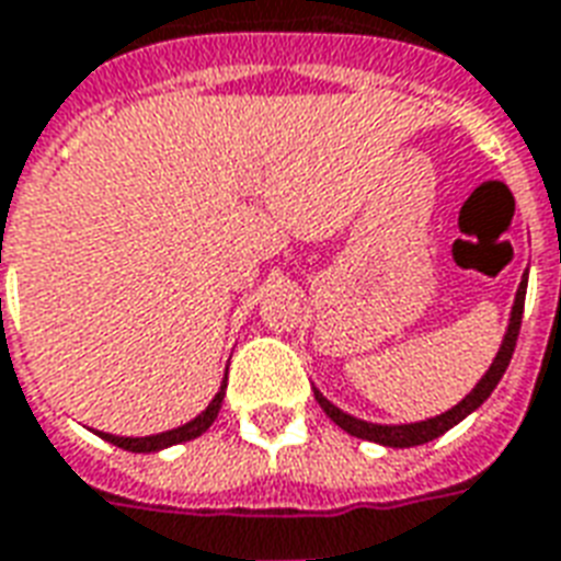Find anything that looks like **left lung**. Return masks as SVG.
Masks as SVG:
<instances>
[{
	"label": "left lung",
	"instance_id": "1",
	"mask_svg": "<svg viewBox=\"0 0 561 561\" xmlns=\"http://www.w3.org/2000/svg\"><path fill=\"white\" fill-rule=\"evenodd\" d=\"M526 282H529V270L524 273V279H520V288L514 294V306L512 314H508V327H505V335H502V344L496 356H493L491 368L481 375V380L472 386L467 396L460 398L458 404L446 413H439V416L422 419V422H404V425H380V422H365V419H356L351 413H344L342 408H335L330 398H323L321 389H314V401L321 404V410L327 416L333 419L335 425L342 431H347L351 437L368 439V443H377V446H389V449H410V446H422V443H431V439H437L439 434H446L449 428H455L458 422L470 416L472 410H479L491 392L496 389V383L505 375V368L512 363L514 354V344H517V333H520V321H524V300H526Z\"/></svg>",
	"mask_w": 561,
	"mask_h": 561
}]
</instances>
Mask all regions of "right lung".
<instances>
[{"label":"right lung","instance_id":"obj_1","mask_svg":"<svg viewBox=\"0 0 561 561\" xmlns=\"http://www.w3.org/2000/svg\"><path fill=\"white\" fill-rule=\"evenodd\" d=\"M226 380H228V368L226 377H222V386H219V392L210 398V404H207L196 419H190L184 425H178L172 431H163V434H151V437H115V434H103L98 431V437H103L112 446H118L124 451H139V455H148V451H163L169 446H178V443H186V439H196L202 437L210 425H214V419H217L219 408H222V398H226Z\"/></svg>","mask_w":561,"mask_h":561}]
</instances>
